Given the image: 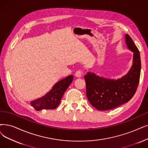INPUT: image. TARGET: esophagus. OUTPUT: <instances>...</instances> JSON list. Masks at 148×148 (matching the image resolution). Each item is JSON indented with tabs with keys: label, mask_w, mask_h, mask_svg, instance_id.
<instances>
[{
	"label": "esophagus",
	"mask_w": 148,
	"mask_h": 148,
	"mask_svg": "<svg viewBox=\"0 0 148 148\" xmlns=\"http://www.w3.org/2000/svg\"><path fill=\"white\" fill-rule=\"evenodd\" d=\"M81 75H82V73H81V71H77L75 74V76H76V78H81Z\"/></svg>",
	"instance_id": "esophagus-1"
}]
</instances>
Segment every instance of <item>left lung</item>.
Wrapping results in <instances>:
<instances>
[{"instance_id":"1","label":"left lung","mask_w":148,"mask_h":148,"mask_svg":"<svg viewBox=\"0 0 148 148\" xmlns=\"http://www.w3.org/2000/svg\"><path fill=\"white\" fill-rule=\"evenodd\" d=\"M125 42L127 49L133 52L132 65L126 75L119 79L104 78L90 72L84 76L87 99L97 110L119 107L128 102L137 90L141 71L140 52L127 34Z\"/></svg>"}]
</instances>
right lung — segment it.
<instances>
[{
  "label": "right lung",
  "mask_w": 148,
  "mask_h": 148,
  "mask_svg": "<svg viewBox=\"0 0 148 148\" xmlns=\"http://www.w3.org/2000/svg\"><path fill=\"white\" fill-rule=\"evenodd\" d=\"M73 79V76L70 75L59 81L44 96L30 101L31 105L36 110L55 109L60 104L64 92L72 83Z\"/></svg>",
  "instance_id": "right-lung-1"
}]
</instances>
